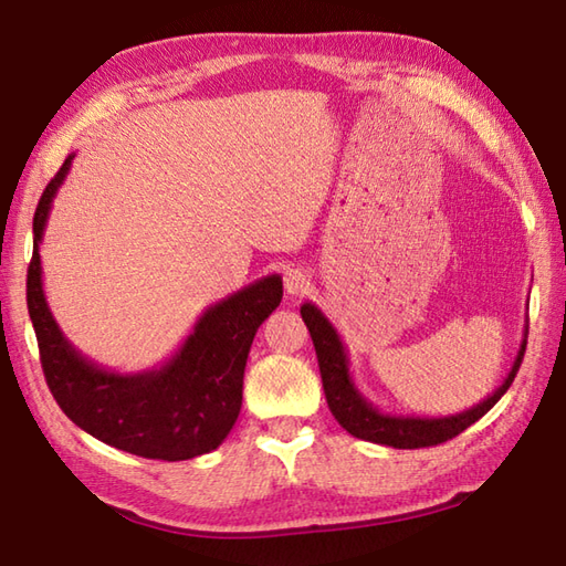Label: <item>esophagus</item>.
Listing matches in <instances>:
<instances>
[{"instance_id":"esophagus-1","label":"esophagus","mask_w":566,"mask_h":566,"mask_svg":"<svg viewBox=\"0 0 566 566\" xmlns=\"http://www.w3.org/2000/svg\"><path fill=\"white\" fill-rule=\"evenodd\" d=\"M306 286H310V274H306L304 270H286L284 272V292L290 296H296V294H304Z\"/></svg>"}]
</instances>
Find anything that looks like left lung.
Returning a JSON list of instances; mask_svg holds the SVG:
<instances>
[{
    "mask_svg": "<svg viewBox=\"0 0 566 566\" xmlns=\"http://www.w3.org/2000/svg\"><path fill=\"white\" fill-rule=\"evenodd\" d=\"M300 312L306 329L312 334L314 349H317L322 387H324V395H327V405L332 409L334 419H337L352 437L364 439V442L395 447V449L434 447L457 434H462L467 427H472L476 419H482L486 411H490L496 401L504 397V391L510 389L516 371H520V364L526 349V327H524L520 352H516L512 369L506 371L502 385L496 387L490 397L479 401V405L459 411V415H449V417L389 415V411H381L371 405V401L361 395L359 387L354 385L347 347H344L339 332L332 327V322L324 317L319 306L312 302H304L300 306Z\"/></svg>",
    "mask_w": 566,
    "mask_h": 566,
    "instance_id": "left-lung-1",
    "label": "left lung"
}]
</instances>
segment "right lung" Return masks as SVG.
Wrapping results in <instances>:
<instances>
[{
	"label": "right lung",
	"mask_w": 566,
	"mask_h": 566,
	"mask_svg": "<svg viewBox=\"0 0 566 566\" xmlns=\"http://www.w3.org/2000/svg\"><path fill=\"white\" fill-rule=\"evenodd\" d=\"M72 159H64L36 205L27 272V306L46 385L76 427L122 452L165 462L212 452L232 432L242 409L249 347L282 302V276L270 274L207 306L181 347L159 367L129 375L99 367L64 337L42 284L40 244Z\"/></svg>",
	"instance_id": "add662e5"
}]
</instances>
